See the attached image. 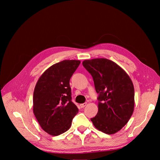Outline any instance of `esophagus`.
I'll list each match as a JSON object with an SVG mask.
<instances>
[{
  "instance_id": "esophagus-1",
  "label": "esophagus",
  "mask_w": 160,
  "mask_h": 160,
  "mask_svg": "<svg viewBox=\"0 0 160 160\" xmlns=\"http://www.w3.org/2000/svg\"><path fill=\"white\" fill-rule=\"evenodd\" d=\"M85 106H87V103H83V104H80V107L81 108H84Z\"/></svg>"
}]
</instances>
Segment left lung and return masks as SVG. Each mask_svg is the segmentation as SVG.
<instances>
[{
	"mask_svg": "<svg viewBox=\"0 0 160 160\" xmlns=\"http://www.w3.org/2000/svg\"><path fill=\"white\" fill-rule=\"evenodd\" d=\"M83 66L92 76L98 97V112L91 118L97 129L114 134L126 124L134 111V87L125 70L107 58L85 60Z\"/></svg>",
	"mask_w": 160,
	"mask_h": 160,
	"instance_id": "obj_1",
	"label": "left lung"
}]
</instances>
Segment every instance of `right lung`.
Instances as JSON below:
<instances>
[{
    "mask_svg": "<svg viewBox=\"0 0 160 160\" xmlns=\"http://www.w3.org/2000/svg\"><path fill=\"white\" fill-rule=\"evenodd\" d=\"M80 63L64 60L43 72L34 88L33 112L40 126L57 136L70 128L78 109L72 102L70 79Z\"/></svg>",
    "mask_w": 160,
    "mask_h": 160,
    "instance_id": "obj_1",
    "label": "right lung"
}]
</instances>
